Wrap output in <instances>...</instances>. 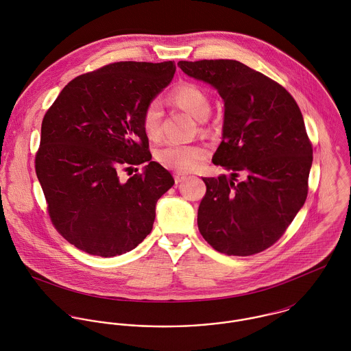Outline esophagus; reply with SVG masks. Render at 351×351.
Returning a JSON list of instances; mask_svg holds the SVG:
<instances>
[{"label":"esophagus","mask_w":351,"mask_h":351,"mask_svg":"<svg viewBox=\"0 0 351 351\" xmlns=\"http://www.w3.org/2000/svg\"><path fill=\"white\" fill-rule=\"evenodd\" d=\"M186 178H188L186 174H182V173H176V174H174V181H176V184H180V182L185 181Z\"/></svg>","instance_id":"34e87169"}]
</instances>
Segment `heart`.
<instances>
[{
	"mask_svg": "<svg viewBox=\"0 0 351 351\" xmlns=\"http://www.w3.org/2000/svg\"><path fill=\"white\" fill-rule=\"evenodd\" d=\"M171 101L191 113L197 120H205L210 112V101L200 86L182 84L171 93ZM162 109L158 101L146 104L142 112V130L150 141H158L162 135ZM208 151L201 145L166 142L155 150V159L167 169L176 171H193L205 162Z\"/></svg>",
	"mask_w": 351,
	"mask_h": 351,
	"instance_id": "1",
	"label": "heart"
}]
</instances>
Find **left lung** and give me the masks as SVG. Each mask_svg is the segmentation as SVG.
<instances>
[{
    "label": "left lung",
    "mask_w": 351,
    "mask_h": 351,
    "mask_svg": "<svg viewBox=\"0 0 351 351\" xmlns=\"http://www.w3.org/2000/svg\"><path fill=\"white\" fill-rule=\"evenodd\" d=\"M224 101L223 141L212 162L231 178H202V238L219 252L247 256L273 246L308 195L312 145L298 102L278 82L231 59L180 60ZM239 172L248 178L236 182Z\"/></svg>",
    "instance_id": "obj_1"
}]
</instances>
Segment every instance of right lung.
<instances>
[{
    "label": "right lung",
    "instance_id": "right-lung-1",
    "mask_svg": "<svg viewBox=\"0 0 351 351\" xmlns=\"http://www.w3.org/2000/svg\"><path fill=\"white\" fill-rule=\"evenodd\" d=\"M174 73L173 60L109 63L70 81L46 112L36 176L51 223L77 249L116 256L150 234L174 178L151 160L141 119ZM145 161L143 173L119 180L120 168Z\"/></svg>",
    "mask_w": 351,
    "mask_h": 351
}]
</instances>
